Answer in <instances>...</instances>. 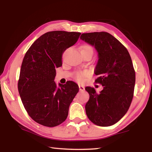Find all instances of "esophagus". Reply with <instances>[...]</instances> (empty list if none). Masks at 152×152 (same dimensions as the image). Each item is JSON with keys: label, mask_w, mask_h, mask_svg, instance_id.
Wrapping results in <instances>:
<instances>
[{"label": "esophagus", "mask_w": 152, "mask_h": 152, "mask_svg": "<svg viewBox=\"0 0 152 152\" xmlns=\"http://www.w3.org/2000/svg\"><path fill=\"white\" fill-rule=\"evenodd\" d=\"M79 89H80V91H84L85 90V88H84V86H82V85H79Z\"/></svg>", "instance_id": "obj_1"}]
</instances>
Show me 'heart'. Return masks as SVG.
I'll list each match as a JSON object with an SVG mask.
<instances>
[{
	"label": "heart",
	"mask_w": 152,
	"mask_h": 152,
	"mask_svg": "<svg viewBox=\"0 0 152 152\" xmlns=\"http://www.w3.org/2000/svg\"><path fill=\"white\" fill-rule=\"evenodd\" d=\"M81 49L89 50L93 51L91 47L89 46H87V45H86V46H82V48H81ZM88 75H89V72H87V71H83V72H76L75 74V76H74V77H75V78H76V80H77V81H78L80 82H82L83 81V80H84L86 77L88 76Z\"/></svg>",
	"instance_id": "obj_1"
}]
</instances>
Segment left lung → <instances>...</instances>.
<instances>
[{
    "label": "left lung",
    "mask_w": 152,
    "mask_h": 152,
    "mask_svg": "<svg viewBox=\"0 0 152 152\" xmlns=\"http://www.w3.org/2000/svg\"><path fill=\"white\" fill-rule=\"evenodd\" d=\"M80 39L97 51L94 72L100 76L95 82L103 86L99 94L93 88H86L89 94L86 114L96 125H112L127 113L133 97L135 72L131 56L124 45L106 32L83 33Z\"/></svg>",
    "instance_id": "8db88e82"
}]
</instances>
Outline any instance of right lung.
I'll return each instance as SVG.
<instances>
[{"label":"right lung","mask_w":152,"mask_h":152,"mask_svg":"<svg viewBox=\"0 0 152 152\" xmlns=\"http://www.w3.org/2000/svg\"><path fill=\"white\" fill-rule=\"evenodd\" d=\"M80 33L55 31L40 37L25 53L21 64L18 91L31 118L46 127L65 121L70 103L79 91L72 81L54 82L56 69L62 66V54L78 40Z\"/></svg>","instance_id":"1"}]
</instances>
